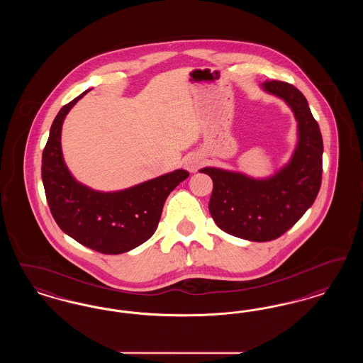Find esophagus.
<instances>
[{
  "instance_id": "esophagus-1",
  "label": "esophagus",
  "mask_w": 363,
  "mask_h": 363,
  "mask_svg": "<svg viewBox=\"0 0 363 363\" xmlns=\"http://www.w3.org/2000/svg\"><path fill=\"white\" fill-rule=\"evenodd\" d=\"M185 169L190 172V173H194L197 172V169L201 166V157L197 155H191L189 157L185 159V163H184Z\"/></svg>"
}]
</instances>
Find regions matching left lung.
<instances>
[{
  "label": "left lung",
  "mask_w": 363,
  "mask_h": 363,
  "mask_svg": "<svg viewBox=\"0 0 363 363\" xmlns=\"http://www.w3.org/2000/svg\"><path fill=\"white\" fill-rule=\"evenodd\" d=\"M261 89L287 104L298 122L287 163L261 178L220 167L200 170L213 182L208 208L216 225L253 242L279 238L311 207L321 186L324 151L318 123L299 89L283 82H265Z\"/></svg>",
  "instance_id": "left-lung-1"
}]
</instances>
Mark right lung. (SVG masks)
<instances>
[{
  "instance_id": "1",
  "label": "right lung",
  "mask_w": 363,
  "mask_h": 363,
  "mask_svg": "<svg viewBox=\"0 0 363 363\" xmlns=\"http://www.w3.org/2000/svg\"><path fill=\"white\" fill-rule=\"evenodd\" d=\"M89 89L65 104L50 128L42 155V181L52 218L74 241L104 255H120L148 241L167 196L189 173L178 169L126 189L95 190L70 173L61 147L62 123Z\"/></svg>"
}]
</instances>
